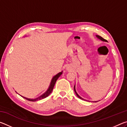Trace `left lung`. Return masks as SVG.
<instances>
[{"mask_svg": "<svg viewBox=\"0 0 127 127\" xmlns=\"http://www.w3.org/2000/svg\"><path fill=\"white\" fill-rule=\"evenodd\" d=\"M96 37H97V38H98V39L99 40H101V41H105V42H107V40H106L105 39H104V38H103L102 37H101V36H98V35H96ZM74 92H75V93H76V95L77 96V97H78V98H81V99H82V100H85V99H83V98H82L79 95L77 94V92H76V86H75V85H74ZM87 101V100H86ZM95 102H97V101H95Z\"/></svg>", "mask_w": 127, "mask_h": 127, "instance_id": "obj_1", "label": "left lung"}]
</instances>
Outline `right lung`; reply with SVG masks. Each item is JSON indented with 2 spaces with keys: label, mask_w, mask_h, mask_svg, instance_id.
I'll return each instance as SVG.
<instances>
[{
  "label": "right lung",
  "mask_w": 127,
  "mask_h": 127,
  "mask_svg": "<svg viewBox=\"0 0 127 127\" xmlns=\"http://www.w3.org/2000/svg\"><path fill=\"white\" fill-rule=\"evenodd\" d=\"M62 73H63V71H62L61 72L58 73L56 75H55L54 76L52 79H51V82H50V84L49 85V87L48 89V90H46V92H45L44 94H42L41 95H40V96H38L37 98H27V97H25L24 96H22V97H23L25 99H26L29 101H38V100H40L41 99H43V98H45L46 97H48V96L50 95L51 92H52L53 90V88L54 87V85L55 84V82L58 79V78H59V77L61 76Z\"/></svg>",
  "instance_id": "1"
}]
</instances>
